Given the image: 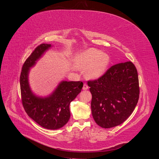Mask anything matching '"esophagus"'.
I'll list each match as a JSON object with an SVG mask.
<instances>
[{"instance_id":"1","label":"esophagus","mask_w":159,"mask_h":159,"mask_svg":"<svg viewBox=\"0 0 159 159\" xmlns=\"http://www.w3.org/2000/svg\"><path fill=\"white\" fill-rule=\"evenodd\" d=\"M89 88V86L88 85V84H84V86H83V89L84 90H86V89H88Z\"/></svg>"}]
</instances>
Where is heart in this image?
<instances>
[{"label":"heart","instance_id":"1","mask_svg":"<svg viewBox=\"0 0 159 159\" xmlns=\"http://www.w3.org/2000/svg\"><path fill=\"white\" fill-rule=\"evenodd\" d=\"M110 62L106 53H102L95 48H89L77 54L74 59L75 66L80 68H86L85 75L89 78H98L102 75Z\"/></svg>","mask_w":159,"mask_h":159}]
</instances>
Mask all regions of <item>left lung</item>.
I'll use <instances>...</instances> for the list:
<instances>
[{
    "instance_id": "8db88e82",
    "label": "left lung",
    "mask_w": 159,
    "mask_h": 159,
    "mask_svg": "<svg viewBox=\"0 0 159 159\" xmlns=\"http://www.w3.org/2000/svg\"><path fill=\"white\" fill-rule=\"evenodd\" d=\"M91 113L99 126L119 125L131 115L139 98V77L131 61L112 66L98 79L89 80Z\"/></svg>"
}]
</instances>
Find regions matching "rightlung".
Instances as JSON below:
<instances>
[{
  "mask_svg": "<svg viewBox=\"0 0 159 159\" xmlns=\"http://www.w3.org/2000/svg\"><path fill=\"white\" fill-rule=\"evenodd\" d=\"M51 47V44L38 46L24 63L20 77L21 100L26 113L39 125L48 129L64 126L70 117V104L82 89V81H61L48 98L36 97L30 90L28 76L30 68Z\"/></svg>",
  "mask_w": 159,
  "mask_h": 159,
  "instance_id": "obj_1",
  "label": "right lung"
}]
</instances>
